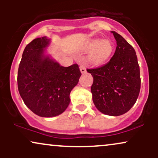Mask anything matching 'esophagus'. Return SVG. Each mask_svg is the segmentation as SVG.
<instances>
[{"label":"esophagus","mask_w":158,"mask_h":158,"mask_svg":"<svg viewBox=\"0 0 158 158\" xmlns=\"http://www.w3.org/2000/svg\"><path fill=\"white\" fill-rule=\"evenodd\" d=\"M80 68V71L81 73H86V68H85V65L84 64H82V63H81V64H80V68Z\"/></svg>","instance_id":"esophagus-1"}]
</instances>
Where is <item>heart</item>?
<instances>
[{
	"instance_id": "heart-1",
	"label": "heart",
	"mask_w": 158,
	"mask_h": 158,
	"mask_svg": "<svg viewBox=\"0 0 158 158\" xmlns=\"http://www.w3.org/2000/svg\"><path fill=\"white\" fill-rule=\"evenodd\" d=\"M85 50L93 51L90 55V59L94 64H101L108 59L113 50V44L109 40L93 39L88 41L85 45Z\"/></svg>"
}]
</instances>
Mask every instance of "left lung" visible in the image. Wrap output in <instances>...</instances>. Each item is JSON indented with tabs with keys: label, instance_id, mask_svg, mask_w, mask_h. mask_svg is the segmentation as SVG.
<instances>
[{
	"label": "left lung",
	"instance_id": "1",
	"mask_svg": "<svg viewBox=\"0 0 158 158\" xmlns=\"http://www.w3.org/2000/svg\"><path fill=\"white\" fill-rule=\"evenodd\" d=\"M115 52L108 63L87 69L94 77L91 86L93 102L102 113L119 116L135 105L140 90L139 67L135 49L117 32Z\"/></svg>",
	"mask_w": 158,
	"mask_h": 158
}]
</instances>
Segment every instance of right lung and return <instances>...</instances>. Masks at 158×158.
Listing matches in <instances>:
<instances>
[{
  "label": "right lung",
  "instance_id": "right-lung-1",
  "mask_svg": "<svg viewBox=\"0 0 158 158\" xmlns=\"http://www.w3.org/2000/svg\"><path fill=\"white\" fill-rule=\"evenodd\" d=\"M46 37L32 40L25 48L18 71V88L25 105L38 116L62 114L70 104V94L81 73L77 64L62 67L48 56Z\"/></svg>",
  "mask_w": 158,
  "mask_h": 158
}]
</instances>
